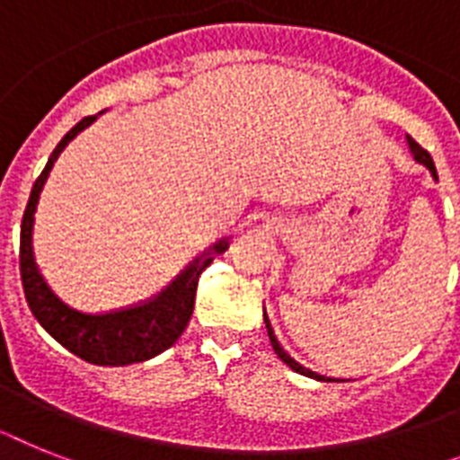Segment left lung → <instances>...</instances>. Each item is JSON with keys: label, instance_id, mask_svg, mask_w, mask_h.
Segmentation results:
<instances>
[{"label": "left lung", "instance_id": "left-lung-1", "mask_svg": "<svg viewBox=\"0 0 460 460\" xmlns=\"http://www.w3.org/2000/svg\"><path fill=\"white\" fill-rule=\"evenodd\" d=\"M407 142H409V149H411V154H414V158H416V161H419V164H423V165H426L428 171L433 172V177H435V180H438V171H435V164H433V158H430V154H428L426 149H423V146L419 145V142H414V140H411V137H407ZM264 323H266V332H269V339H271V346H273V350H276V355H278V358H280V360H283L285 365H288L289 369H295V372L304 374V376H311V379H315V381H334V379H327V376H323V374L314 372V369L304 367L302 362H296L295 358H292V355H289L288 350L283 349V346H280V341H278V339H276V334H273V327H271V323H269V318H266V311H264Z\"/></svg>", "mask_w": 460, "mask_h": 460}]
</instances>
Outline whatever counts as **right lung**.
<instances>
[{
  "mask_svg": "<svg viewBox=\"0 0 460 460\" xmlns=\"http://www.w3.org/2000/svg\"><path fill=\"white\" fill-rule=\"evenodd\" d=\"M93 121H95V117H84L63 140L58 142L49 164L34 182L21 224V278L30 311L58 343H63L65 349L79 355L81 360L93 362V365L121 367V365L149 360L154 355L171 349L172 343L180 339L184 327L189 325V318L194 314L196 285H199L200 273L206 271L217 254L229 248V241L222 238L212 248H208L161 295H156L149 302L121 308V311H111V314H84V311L67 306L46 285L44 276L34 264V210H37V200H40L41 189H44L46 177L51 172L56 158L60 156L65 145L75 140L76 135L88 128Z\"/></svg>",
  "mask_w": 460,
  "mask_h": 460,
  "instance_id": "add662e5",
  "label": "right lung"
}]
</instances>
